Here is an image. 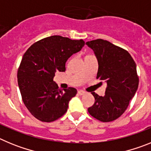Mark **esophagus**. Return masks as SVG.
<instances>
[{
	"mask_svg": "<svg viewBox=\"0 0 151 151\" xmlns=\"http://www.w3.org/2000/svg\"><path fill=\"white\" fill-rule=\"evenodd\" d=\"M78 94H79V95H83V94H85V92L82 90H80L78 91Z\"/></svg>",
	"mask_w": 151,
	"mask_h": 151,
	"instance_id": "34e87169",
	"label": "esophagus"
}]
</instances>
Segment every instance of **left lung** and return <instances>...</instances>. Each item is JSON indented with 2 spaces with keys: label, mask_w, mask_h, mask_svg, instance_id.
I'll use <instances>...</instances> for the list:
<instances>
[{
  "label": "left lung",
  "mask_w": 151,
  "mask_h": 151,
  "mask_svg": "<svg viewBox=\"0 0 151 151\" xmlns=\"http://www.w3.org/2000/svg\"><path fill=\"white\" fill-rule=\"evenodd\" d=\"M86 45L97 57V78L107 85L104 96L92 93L95 101L88 111L101 122H111L125 111L138 90L139 79L136 64L127 50L110 41L97 39L88 41Z\"/></svg>",
  "instance_id": "1"
}]
</instances>
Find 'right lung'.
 Here are the masks:
<instances>
[{
  "label": "right lung",
  "mask_w": 151,
  "mask_h": 151,
  "mask_svg": "<svg viewBox=\"0 0 151 151\" xmlns=\"http://www.w3.org/2000/svg\"><path fill=\"white\" fill-rule=\"evenodd\" d=\"M84 45L82 39L53 35L34 43L24 54L17 73L18 85L24 104L38 120L53 122L67 111L77 90H61L54 78L57 72H65L67 60Z\"/></svg>",
  "instance_id": "obj_1"
}]
</instances>
